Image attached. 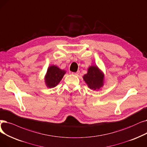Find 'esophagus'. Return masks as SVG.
<instances>
[{"instance_id": "1", "label": "esophagus", "mask_w": 147, "mask_h": 147, "mask_svg": "<svg viewBox=\"0 0 147 147\" xmlns=\"http://www.w3.org/2000/svg\"><path fill=\"white\" fill-rule=\"evenodd\" d=\"M79 73H80L79 71H78L77 72H76V73H72V74H74V75H75V76H78Z\"/></svg>"}]
</instances>
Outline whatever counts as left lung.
I'll use <instances>...</instances> for the list:
<instances>
[{
	"label": "left lung",
	"mask_w": 147,
	"mask_h": 147,
	"mask_svg": "<svg viewBox=\"0 0 147 147\" xmlns=\"http://www.w3.org/2000/svg\"><path fill=\"white\" fill-rule=\"evenodd\" d=\"M83 78L88 86L93 90H98L104 85V74L97 66L89 67Z\"/></svg>",
	"instance_id": "1"
}]
</instances>
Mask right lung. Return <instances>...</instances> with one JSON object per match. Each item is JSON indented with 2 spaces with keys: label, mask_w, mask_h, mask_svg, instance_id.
I'll return each mask as SVG.
<instances>
[{
  "label": "right lung",
  "mask_w": 147,
  "mask_h": 147,
  "mask_svg": "<svg viewBox=\"0 0 147 147\" xmlns=\"http://www.w3.org/2000/svg\"><path fill=\"white\" fill-rule=\"evenodd\" d=\"M65 70L55 65L50 66L45 76V83L47 87L52 88L58 85L65 74Z\"/></svg>",
  "instance_id": "1"
}]
</instances>
